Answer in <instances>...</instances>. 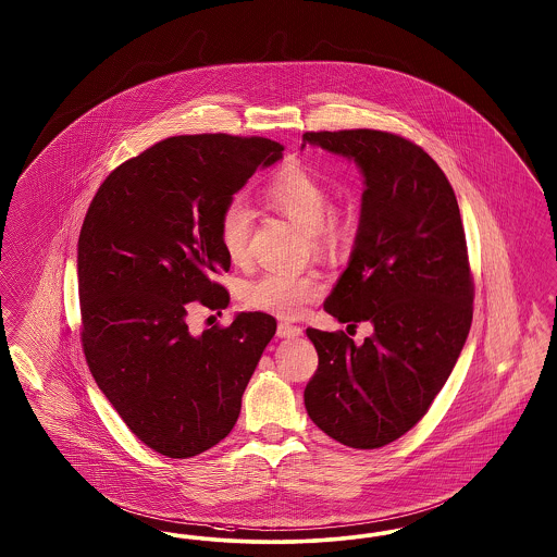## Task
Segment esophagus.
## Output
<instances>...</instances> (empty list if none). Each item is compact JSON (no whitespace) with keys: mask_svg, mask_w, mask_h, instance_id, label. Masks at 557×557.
<instances>
[{"mask_svg":"<svg viewBox=\"0 0 557 557\" xmlns=\"http://www.w3.org/2000/svg\"><path fill=\"white\" fill-rule=\"evenodd\" d=\"M277 335L280 337H298V335H302V327L292 325V323H280L277 325Z\"/></svg>","mask_w":557,"mask_h":557,"instance_id":"1","label":"esophagus"}]
</instances>
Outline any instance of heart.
<instances>
[{
    "label": "heart",
    "mask_w": 557,
    "mask_h": 557,
    "mask_svg": "<svg viewBox=\"0 0 557 557\" xmlns=\"http://www.w3.org/2000/svg\"><path fill=\"white\" fill-rule=\"evenodd\" d=\"M261 199L273 211L302 227L317 252H335L355 240V213L330 207V190L325 182L298 161H286L271 176ZM250 227L252 213L245 202L232 200L223 207L218 234L223 252L232 263H245L248 259ZM321 292L323 280L317 273L265 271L243 282L240 300L246 309L292 319L319 298Z\"/></svg>",
    "instance_id": "obj_1"
}]
</instances>
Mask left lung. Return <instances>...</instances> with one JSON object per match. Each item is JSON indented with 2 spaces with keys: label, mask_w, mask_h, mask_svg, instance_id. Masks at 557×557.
I'll use <instances>...</instances> for the list:
<instances>
[{
  "label": "left lung",
  "mask_w": 557,
  "mask_h": 557,
  "mask_svg": "<svg viewBox=\"0 0 557 557\" xmlns=\"http://www.w3.org/2000/svg\"><path fill=\"white\" fill-rule=\"evenodd\" d=\"M307 145L355 159L364 176L357 240L323 309L369 321L373 335L357 346L307 330L319 367L305 406L335 442L375 449L423 419L462 352L474 296L465 227L451 184L412 140L357 128L305 133Z\"/></svg>",
  "instance_id": "8db88e82"
}]
</instances>
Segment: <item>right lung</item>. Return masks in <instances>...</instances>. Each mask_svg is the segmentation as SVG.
Wrapping results in <instances>:
<instances>
[{
	"label": "right lung",
	"instance_id": "right-lung-1",
	"mask_svg": "<svg viewBox=\"0 0 557 557\" xmlns=\"http://www.w3.org/2000/svg\"><path fill=\"white\" fill-rule=\"evenodd\" d=\"M282 151L261 136H170L117 165L90 200L76 257L83 350L122 421L168 458H193L232 431L275 334L268 312L200 335L186 314L227 307L215 282L230 269L220 213Z\"/></svg>",
	"mask_w": 557,
	"mask_h": 557
}]
</instances>
